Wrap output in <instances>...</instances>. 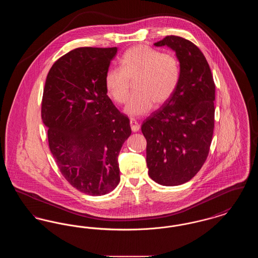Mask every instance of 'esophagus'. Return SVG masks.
I'll return each mask as SVG.
<instances>
[{
  "label": "esophagus",
  "mask_w": 258,
  "mask_h": 258,
  "mask_svg": "<svg viewBox=\"0 0 258 258\" xmlns=\"http://www.w3.org/2000/svg\"><path fill=\"white\" fill-rule=\"evenodd\" d=\"M130 123H131V127H132V131H133V132L136 133V132H138V131H139V128H140V124L138 123V122H137L135 119H132Z\"/></svg>",
  "instance_id": "esophagus-1"
}]
</instances>
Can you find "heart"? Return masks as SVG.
<instances>
[{"label": "heart", "mask_w": 258, "mask_h": 258, "mask_svg": "<svg viewBox=\"0 0 258 258\" xmlns=\"http://www.w3.org/2000/svg\"><path fill=\"white\" fill-rule=\"evenodd\" d=\"M179 77V61L173 54L139 44L125 51L120 60V69L106 72L104 83L108 96L123 104L130 96L128 80H135L136 94L123 110L135 118L147 115L155 103L161 105L171 98Z\"/></svg>", "instance_id": "heart-1"}]
</instances>
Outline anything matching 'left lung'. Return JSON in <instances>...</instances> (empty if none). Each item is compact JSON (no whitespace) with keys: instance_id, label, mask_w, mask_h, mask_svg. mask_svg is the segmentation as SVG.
I'll list each match as a JSON object with an SVG mask.
<instances>
[{"instance_id":"1","label":"left lung","mask_w":258,"mask_h":258,"mask_svg":"<svg viewBox=\"0 0 258 258\" xmlns=\"http://www.w3.org/2000/svg\"><path fill=\"white\" fill-rule=\"evenodd\" d=\"M167 46L180 63L174 94L141 125L147 140L149 176L173 186L188 182L207 159L214 133L215 83L203 53L189 40L165 37L154 44Z\"/></svg>"}]
</instances>
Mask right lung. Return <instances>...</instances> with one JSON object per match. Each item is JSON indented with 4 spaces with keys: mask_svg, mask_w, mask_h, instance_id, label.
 I'll return each instance as SVG.
<instances>
[{
    "mask_svg": "<svg viewBox=\"0 0 258 258\" xmlns=\"http://www.w3.org/2000/svg\"><path fill=\"white\" fill-rule=\"evenodd\" d=\"M118 48L80 47L54 62L43 91L41 118L66 180L93 197L120 182L118 157L132 135L130 120L107 96L104 77Z\"/></svg>",
    "mask_w": 258,
    "mask_h": 258,
    "instance_id": "obj_1",
    "label": "right lung"
}]
</instances>
